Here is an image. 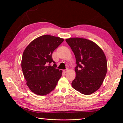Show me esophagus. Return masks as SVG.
Instances as JSON below:
<instances>
[{"label": "esophagus", "mask_w": 123, "mask_h": 123, "mask_svg": "<svg viewBox=\"0 0 123 123\" xmlns=\"http://www.w3.org/2000/svg\"><path fill=\"white\" fill-rule=\"evenodd\" d=\"M68 69H66V70H64V72L65 73H66V72H68Z\"/></svg>", "instance_id": "1"}]
</instances>
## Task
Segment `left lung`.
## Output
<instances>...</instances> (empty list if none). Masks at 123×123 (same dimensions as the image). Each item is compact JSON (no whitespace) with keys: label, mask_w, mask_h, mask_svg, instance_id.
Instances as JSON below:
<instances>
[{"label":"left lung","mask_w":123,"mask_h":123,"mask_svg":"<svg viewBox=\"0 0 123 123\" xmlns=\"http://www.w3.org/2000/svg\"><path fill=\"white\" fill-rule=\"evenodd\" d=\"M76 61V77L72 87L85 95H90L101 86L107 71V62L103 51L97 44L85 38L66 39Z\"/></svg>","instance_id":"1"}]
</instances>
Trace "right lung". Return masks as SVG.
<instances>
[{"label":"right lung","instance_id":"1","mask_svg":"<svg viewBox=\"0 0 123 123\" xmlns=\"http://www.w3.org/2000/svg\"><path fill=\"white\" fill-rule=\"evenodd\" d=\"M64 39L49 35L36 38L26 47L23 54L21 68L29 88L34 93L45 95L53 90L62 76V71L52 54ZM53 62V66L49 65Z\"/></svg>","mask_w":123,"mask_h":123}]
</instances>
